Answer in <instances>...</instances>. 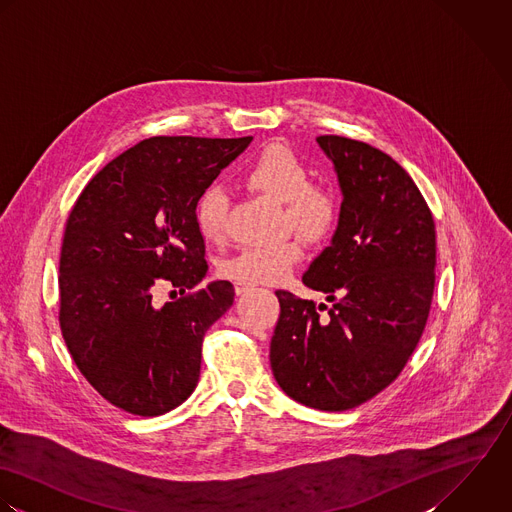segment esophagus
<instances>
[{"label":"esophagus","instance_id":"34e87169","mask_svg":"<svg viewBox=\"0 0 512 512\" xmlns=\"http://www.w3.org/2000/svg\"><path fill=\"white\" fill-rule=\"evenodd\" d=\"M255 285H251V283H243V281H235V293L237 295H245L247 291H251Z\"/></svg>","mask_w":512,"mask_h":512}]
</instances>
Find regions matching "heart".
<instances>
[{
    "label": "heart",
    "instance_id": "heart-1",
    "mask_svg": "<svg viewBox=\"0 0 512 512\" xmlns=\"http://www.w3.org/2000/svg\"><path fill=\"white\" fill-rule=\"evenodd\" d=\"M243 180L249 188L285 204L291 225L310 241H318L330 233L338 217V198L332 188L308 184L307 164L287 146H265L245 168ZM229 198L223 188L211 186L196 204V225L209 243L223 239L227 229ZM301 259L297 241H281L275 245L245 247L219 267L221 275L231 281L251 285L283 281Z\"/></svg>",
    "mask_w": 512,
    "mask_h": 512
}]
</instances>
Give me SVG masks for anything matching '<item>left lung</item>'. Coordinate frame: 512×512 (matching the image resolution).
Returning <instances> with one entry per match:
<instances>
[{"mask_svg":"<svg viewBox=\"0 0 512 512\" xmlns=\"http://www.w3.org/2000/svg\"><path fill=\"white\" fill-rule=\"evenodd\" d=\"M316 142L334 166L342 204L330 245L303 283L332 307L277 291L269 358L289 398L344 411L388 388L421 338L435 287V223L394 158L344 136Z\"/></svg>","mask_w":512,"mask_h":512,"instance_id":"obj_1","label":"left lung"}]
</instances>
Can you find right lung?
I'll return each instance as SVG.
<instances>
[{"instance_id": "right-lung-1", "label": "right lung", "mask_w": 512, "mask_h": 512, "mask_svg": "<svg viewBox=\"0 0 512 512\" xmlns=\"http://www.w3.org/2000/svg\"><path fill=\"white\" fill-rule=\"evenodd\" d=\"M154 136L108 162L73 207L59 261L61 332L87 382L112 406L156 417L198 386L205 330L233 305L207 275L196 204L249 144ZM166 280L195 293L156 308Z\"/></svg>"}]
</instances>
